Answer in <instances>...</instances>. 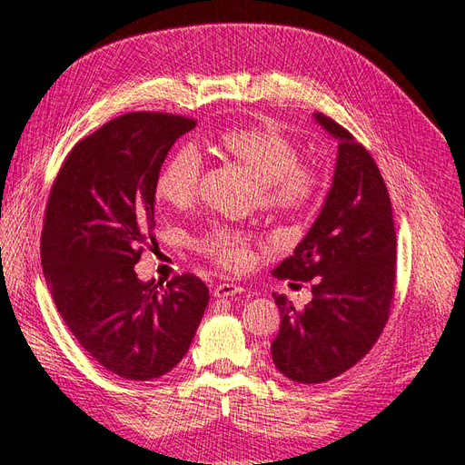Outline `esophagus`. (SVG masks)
Returning <instances> with one entry per match:
<instances>
[{"label": "esophagus", "instance_id": "obj_1", "mask_svg": "<svg viewBox=\"0 0 465 465\" xmlns=\"http://www.w3.org/2000/svg\"><path fill=\"white\" fill-rule=\"evenodd\" d=\"M238 292H244V289L241 285L236 283H219L215 289H213V297L217 299H224V297H232V294H238Z\"/></svg>", "mask_w": 465, "mask_h": 465}]
</instances>
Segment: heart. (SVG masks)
Returning <instances> with one entry per match:
<instances>
[{
  "instance_id": "b5f03b06",
  "label": "heart",
  "mask_w": 465,
  "mask_h": 465,
  "mask_svg": "<svg viewBox=\"0 0 465 465\" xmlns=\"http://www.w3.org/2000/svg\"><path fill=\"white\" fill-rule=\"evenodd\" d=\"M219 149L260 184V203L279 213H304L320 195V176L302 164L299 145L273 124L231 128L219 135ZM202 159L193 147H180L154 180V195L174 209L193 203L200 190ZM202 254L229 270L252 260V236L227 224H213L198 238Z\"/></svg>"
}]
</instances>
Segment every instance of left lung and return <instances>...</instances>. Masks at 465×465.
Returning <instances> with one entry per match:
<instances>
[{
  "label": "left lung",
  "mask_w": 465,
  "mask_h": 465,
  "mask_svg": "<svg viewBox=\"0 0 465 465\" xmlns=\"http://www.w3.org/2000/svg\"><path fill=\"white\" fill-rule=\"evenodd\" d=\"M337 142L331 188L318 219L273 275L312 281L302 311L285 294L272 343L275 369L292 382L320 384L343 374L382 333L396 292V229L391 202L371 153L343 125L314 114Z\"/></svg>",
  "instance_id": "8db88e82"
}]
</instances>
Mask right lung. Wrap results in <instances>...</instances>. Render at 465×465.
I'll return each mask as SVG.
<instances>
[{"mask_svg": "<svg viewBox=\"0 0 465 465\" xmlns=\"http://www.w3.org/2000/svg\"><path fill=\"white\" fill-rule=\"evenodd\" d=\"M195 120L130 112L72 149L54 180L40 238L52 299L79 345L125 380L171 372L198 330L209 289L192 273L143 283L134 265L153 241L154 180Z\"/></svg>", "mask_w": 465, "mask_h": 465, "instance_id": "right-lung-1", "label": "right lung"}]
</instances>
